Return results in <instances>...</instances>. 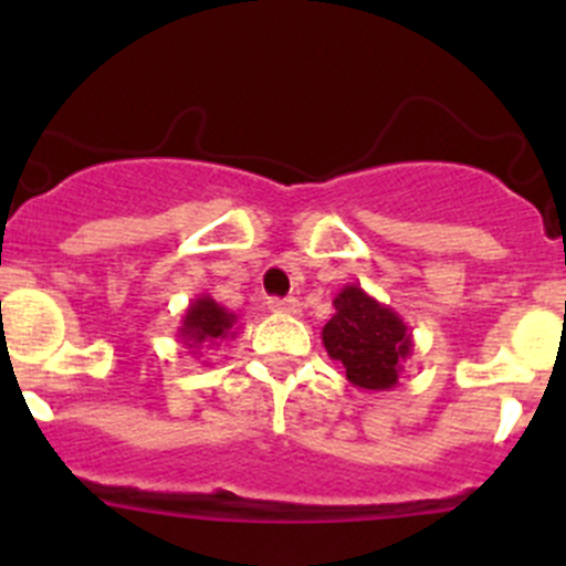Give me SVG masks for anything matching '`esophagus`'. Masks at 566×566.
Wrapping results in <instances>:
<instances>
[{"instance_id":"1","label":"esophagus","mask_w":566,"mask_h":566,"mask_svg":"<svg viewBox=\"0 0 566 566\" xmlns=\"http://www.w3.org/2000/svg\"><path fill=\"white\" fill-rule=\"evenodd\" d=\"M268 310L276 312V315H298L301 304L295 298H271L268 301Z\"/></svg>"}]
</instances>
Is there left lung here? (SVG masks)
I'll list each match as a JSON object with an SVG mask.
<instances>
[{
  "instance_id": "1",
  "label": "left lung",
  "mask_w": 566,
  "mask_h": 566,
  "mask_svg": "<svg viewBox=\"0 0 566 566\" xmlns=\"http://www.w3.org/2000/svg\"><path fill=\"white\" fill-rule=\"evenodd\" d=\"M334 317L323 325V345L364 391H389L413 353L408 323L361 284H345L334 298Z\"/></svg>"
}]
</instances>
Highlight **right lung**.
Listing matches in <instances>:
<instances>
[{
  "instance_id": "obj_1",
  "label": "right lung",
  "mask_w": 566,
  "mask_h": 566,
  "mask_svg": "<svg viewBox=\"0 0 566 566\" xmlns=\"http://www.w3.org/2000/svg\"><path fill=\"white\" fill-rule=\"evenodd\" d=\"M238 328L241 325H238L235 312L224 310L208 293H202L188 304L186 315L180 319V328H177V336H180V342L188 350L197 353L199 347H213L221 339H232Z\"/></svg>"
}]
</instances>
